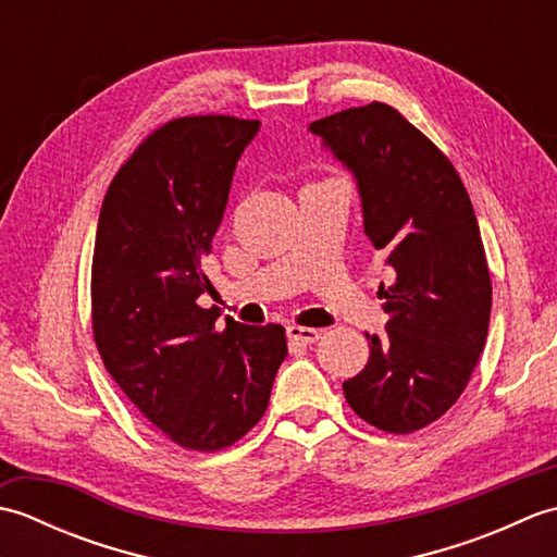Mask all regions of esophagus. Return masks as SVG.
I'll list each match as a JSON object with an SVG mask.
<instances>
[{"label": "esophagus", "instance_id": "obj_1", "mask_svg": "<svg viewBox=\"0 0 557 557\" xmlns=\"http://www.w3.org/2000/svg\"><path fill=\"white\" fill-rule=\"evenodd\" d=\"M287 337H289L292 345L306 347V345H313V342H315L318 337H321V330L304 327V325H289V327H287Z\"/></svg>", "mask_w": 557, "mask_h": 557}]
</instances>
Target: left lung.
Listing matches in <instances>:
<instances>
[{
  "label": "left lung",
  "instance_id": "obj_1",
  "mask_svg": "<svg viewBox=\"0 0 557 557\" xmlns=\"http://www.w3.org/2000/svg\"><path fill=\"white\" fill-rule=\"evenodd\" d=\"M309 128L354 174L363 232L395 270L377 289L387 335H366L369 363L342 389L366 423L413 433L455 405L486 345L493 292L474 208L453 162L385 102Z\"/></svg>",
  "mask_w": 557,
  "mask_h": 557
}]
</instances>
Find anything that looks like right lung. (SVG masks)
Listing matches in <instances>:
<instances>
[{
  "mask_svg": "<svg viewBox=\"0 0 557 557\" xmlns=\"http://www.w3.org/2000/svg\"><path fill=\"white\" fill-rule=\"evenodd\" d=\"M260 122L182 116L156 128L104 194L90 301L104 369L172 443L218 453L263 417L287 357L282 325L251 327L198 299L236 160Z\"/></svg>",
  "mask_w": 557,
  "mask_h": 557,
  "instance_id": "right-lung-1",
  "label": "right lung"
}]
</instances>
